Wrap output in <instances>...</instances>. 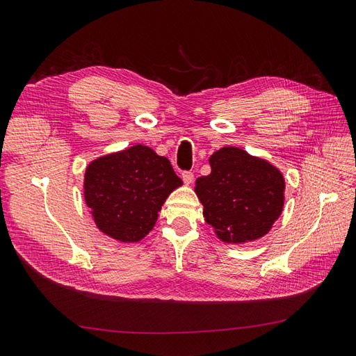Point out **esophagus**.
<instances>
[{"label":"esophagus","mask_w":356,"mask_h":356,"mask_svg":"<svg viewBox=\"0 0 356 356\" xmlns=\"http://www.w3.org/2000/svg\"><path fill=\"white\" fill-rule=\"evenodd\" d=\"M193 179H195V174H193L191 170H184V172H182V181H184L186 184H191Z\"/></svg>","instance_id":"esophagus-1"}]
</instances>
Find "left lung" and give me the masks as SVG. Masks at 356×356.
Masks as SVG:
<instances>
[{
	"instance_id": "obj_1",
	"label": "left lung",
	"mask_w": 356,
	"mask_h": 356,
	"mask_svg": "<svg viewBox=\"0 0 356 356\" xmlns=\"http://www.w3.org/2000/svg\"><path fill=\"white\" fill-rule=\"evenodd\" d=\"M211 174L196 181L203 217L222 242L263 238L284 208L285 181L268 161L238 147H224L209 157Z\"/></svg>"
}]
</instances>
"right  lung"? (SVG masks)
I'll list each match as a JSON object with an SVG mask.
<instances>
[{"label": "right lung", "mask_w": 356, "mask_h": 356, "mask_svg": "<svg viewBox=\"0 0 356 356\" xmlns=\"http://www.w3.org/2000/svg\"><path fill=\"white\" fill-rule=\"evenodd\" d=\"M181 184L166 157L138 144L92 161L84 175V199L102 233L138 242L153 230L161 204Z\"/></svg>", "instance_id": "obj_1"}]
</instances>
